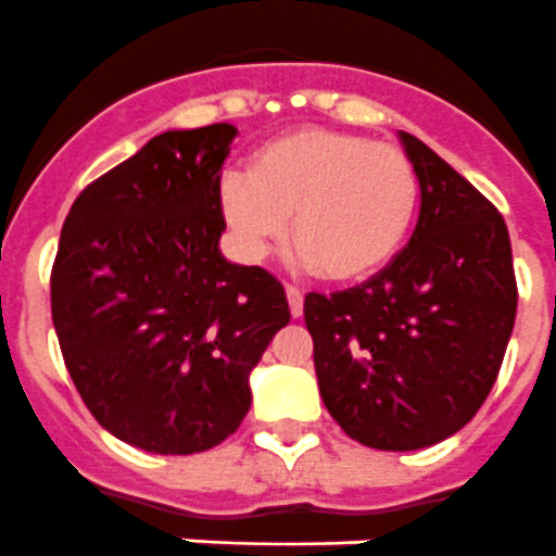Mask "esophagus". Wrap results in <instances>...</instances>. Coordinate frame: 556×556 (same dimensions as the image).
Here are the masks:
<instances>
[{"instance_id":"obj_1","label":"esophagus","mask_w":556,"mask_h":556,"mask_svg":"<svg viewBox=\"0 0 556 556\" xmlns=\"http://www.w3.org/2000/svg\"><path fill=\"white\" fill-rule=\"evenodd\" d=\"M286 296H288V307H291V316H293V319H300L302 307H305V296H302V291H300V288L288 286Z\"/></svg>"}]
</instances>
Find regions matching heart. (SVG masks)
<instances>
[{
    "label": "heart",
    "instance_id": "obj_1",
    "mask_svg": "<svg viewBox=\"0 0 556 556\" xmlns=\"http://www.w3.org/2000/svg\"><path fill=\"white\" fill-rule=\"evenodd\" d=\"M421 186L399 147L365 135L307 127L274 138L249 172H226L220 212L245 260H263L288 237L319 277L356 282L401 251Z\"/></svg>",
    "mask_w": 556,
    "mask_h": 556
}]
</instances>
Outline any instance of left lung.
<instances>
[{
    "mask_svg": "<svg viewBox=\"0 0 556 556\" xmlns=\"http://www.w3.org/2000/svg\"><path fill=\"white\" fill-rule=\"evenodd\" d=\"M399 141L421 186L409 242L362 286L305 296L325 407L384 452L424 450L472 421L517 314L497 208L415 135Z\"/></svg>",
    "mask_w": 556,
    "mask_h": 556,
    "instance_id": "1",
    "label": "left lung"
}]
</instances>
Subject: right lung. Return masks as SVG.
Returning a JSON list of instances; mask_svg holds the SVG:
<instances>
[{
	"label": "right lung",
	"mask_w": 556,
	"mask_h": 556,
	"mask_svg": "<svg viewBox=\"0 0 556 556\" xmlns=\"http://www.w3.org/2000/svg\"><path fill=\"white\" fill-rule=\"evenodd\" d=\"M237 127L155 135L70 208L50 305L64 365L124 444L191 455L251 407L249 376L291 319L268 270L220 251L223 161Z\"/></svg>",
	"instance_id": "add662e5"
}]
</instances>
